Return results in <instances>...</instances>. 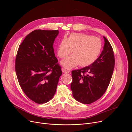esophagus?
<instances>
[{"mask_svg":"<svg viewBox=\"0 0 132 132\" xmlns=\"http://www.w3.org/2000/svg\"><path fill=\"white\" fill-rule=\"evenodd\" d=\"M62 71H63V72L66 73H69V72H70V71H69V70H66V69H65V68H62Z\"/></svg>","mask_w":132,"mask_h":132,"instance_id":"34e87169","label":"esophagus"}]
</instances>
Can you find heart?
Returning a JSON list of instances; mask_svg holds the SVG:
<instances>
[{"mask_svg":"<svg viewBox=\"0 0 132 132\" xmlns=\"http://www.w3.org/2000/svg\"><path fill=\"white\" fill-rule=\"evenodd\" d=\"M101 40L97 37L83 33H71L68 38L64 37L60 42L57 54L64 67L71 69L78 64L82 67L89 66L98 57L102 48ZM73 51H72V50Z\"/></svg>","mask_w":132,"mask_h":132,"instance_id":"obj_1","label":"heart"}]
</instances>
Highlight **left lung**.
Segmentation results:
<instances>
[{"instance_id":"obj_1","label":"left lung","mask_w":132,"mask_h":132,"mask_svg":"<svg viewBox=\"0 0 132 132\" xmlns=\"http://www.w3.org/2000/svg\"><path fill=\"white\" fill-rule=\"evenodd\" d=\"M103 50L99 57L90 66L71 71L70 89L73 97L88 104L100 99L105 92L111 79L115 65L112 47L103 36Z\"/></svg>"}]
</instances>
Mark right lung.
Returning <instances> with one entry per match:
<instances>
[{
	"instance_id": "add662e5",
	"label": "right lung",
	"mask_w": 132,
	"mask_h": 132,
	"mask_svg": "<svg viewBox=\"0 0 132 132\" xmlns=\"http://www.w3.org/2000/svg\"><path fill=\"white\" fill-rule=\"evenodd\" d=\"M58 34V30H34L17 52L15 69L19 83L26 95L36 103L53 98L62 73L53 47Z\"/></svg>"
}]
</instances>
